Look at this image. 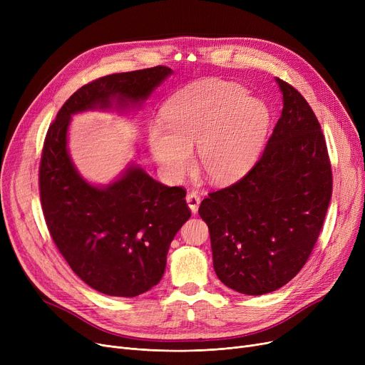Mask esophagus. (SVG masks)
<instances>
[{
    "label": "esophagus",
    "mask_w": 365,
    "mask_h": 365,
    "mask_svg": "<svg viewBox=\"0 0 365 365\" xmlns=\"http://www.w3.org/2000/svg\"><path fill=\"white\" fill-rule=\"evenodd\" d=\"M186 202L190 208V212H192L194 215L198 212V207H200V202H201V198L197 192H190L186 195Z\"/></svg>",
    "instance_id": "34e87169"
}]
</instances>
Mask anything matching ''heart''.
Returning <instances> with one entry per match:
<instances>
[{"label":"heart","mask_w":365,"mask_h":365,"mask_svg":"<svg viewBox=\"0 0 365 365\" xmlns=\"http://www.w3.org/2000/svg\"><path fill=\"white\" fill-rule=\"evenodd\" d=\"M163 124L149 128V145L158 164L173 178L194 167L192 148L208 179H238L256 163L269 127V112L248 99L244 87L207 81L182 88L167 101Z\"/></svg>","instance_id":"1"}]
</instances>
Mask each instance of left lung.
Wrapping results in <instances>:
<instances>
[{
    "label": "left lung",
    "instance_id": "obj_1",
    "mask_svg": "<svg viewBox=\"0 0 365 365\" xmlns=\"http://www.w3.org/2000/svg\"><path fill=\"white\" fill-rule=\"evenodd\" d=\"M277 81L282 113L259 161L238 182L210 192L198 210L219 279L250 296L275 292L299 274L333 192L318 118L292 84Z\"/></svg>",
    "mask_w": 365,
    "mask_h": 365
}]
</instances>
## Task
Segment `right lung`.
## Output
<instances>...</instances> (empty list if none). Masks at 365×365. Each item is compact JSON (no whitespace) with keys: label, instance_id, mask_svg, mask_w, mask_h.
Here are the masks:
<instances>
[{"label":"right lung","instance_id":"obj_1","mask_svg":"<svg viewBox=\"0 0 365 365\" xmlns=\"http://www.w3.org/2000/svg\"><path fill=\"white\" fill-rule=\"evenodd\" d=\"M173 71L153 66L112 73L76 90L50 124L38 170L48 232L71 269L91 289L115 297L139 296L163 278L167 252L190 217L186 189L168 187L131 167L108 187L80 178L66 149L71 115L96 106L146 99Z\"/></svg>","mask_w":365,"mask_h":365}]
</instances>
